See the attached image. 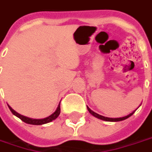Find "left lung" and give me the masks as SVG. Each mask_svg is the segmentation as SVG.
<instances>
[{"label": "left lung", "instance_id": "1", "mask_svg": "<svg viewBox=\"0 0 152 152\" xmlns=\"http://www.w3.org/2000/svg\"><path fill=\"white\" fill-rule=\"evenodd\" d=\"M87 109H88V111L90 112V113L93 115V116L96 117V118H99V119H102V120H104V121H108V122H118V121H123V120H125V119H127V118H128L129 117H131L133 113H134V112H135L136 110H134L132 113H129L128 115H127V116L125 117H122V118H107V117H104L102 116V115H99V114H98V113H96L95 112H94V111H92L89 107H87Z\"/></svg>", "mask_w": 152, "mask_h": 152}]
</instances>
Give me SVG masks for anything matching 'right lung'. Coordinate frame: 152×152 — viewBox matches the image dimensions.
I'll return each mask as SVG.
<instances>
[{
	"mask_svg": "<svg viewBox=\"0 0 152 152\" xmlns=\"http://www.w3.org/2000/svg\"><path fill=\"white\" fill-rule=\"evenodd\" d=\"M9 107L10 110L11 111V113H13L14 115H15L16 117H18L19 118H20L21 120L24 122V123H26V124H33V125H42V124H48V123H50L52 121H53L54 119H56L58 116H59V114H60V112H61V109H60V103H59V104H58V108L56 109V111L54 112L53 113H52L50 116L47 117L45 118H41V119H35V118H28V117H25L23 116V115H21L20 113H18L16 111H15L11 107L10 105H8Z\"/></svg>",
	"mask_w": 152,
	"mask_h": 152,
	"instance_id": "obj_1",
	"label": "right lung"
}]
</instances>
